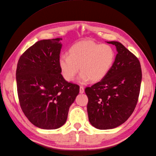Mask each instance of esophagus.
Segmentation results:
<instances>
[{
    "instance_id": "1",
    "label": "esophagus",
    "mask_w": 156,
    "mask_h": 156,
    "mask_svg": "<svg viewBox=\"0 0 156 156\" xmlns=\"http://www.w3.org/2000/svg\"><path fill=\"white\" fill-rule=\"evenodd\" d=\"M84 87L83 86H80V88H79V92L81 94H83L84 93Z\"/></svg>"
}]
</instances>
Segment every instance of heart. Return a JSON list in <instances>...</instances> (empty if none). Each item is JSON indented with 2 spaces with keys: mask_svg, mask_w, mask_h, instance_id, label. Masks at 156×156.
<instances>
[{
  "mask_svg": "<svg viewBox=\"0 0 156 156\" xmlns=\"http://www.w3.org/2000/svg\"><path fill=\"white\" fill-rule=\"evenodd\" d=\"M115 58V51L109 45L87 40L71 47L68 56L61 55L58 64L63 77L68 81L75 79L79 68L82 81L98 82L110 72Z\"/></svg>",
  "mask_w": 156,
  "mask_h": 156,
  "instance_id": "heart-1",
  "label": "heart"
}]
</instances>
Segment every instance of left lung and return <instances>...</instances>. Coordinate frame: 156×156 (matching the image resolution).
I'll list each match as a JSON object with an SVG mask.
<instances>
[{"instance_id": "left-lung-1", "label": "left lung", "mask_w": 156, "mask_h": 156, "mask_svg": "<svg viewBox=\"0 0 156 156\" xmlns=\"http://www.w3.org/2000/svg\"><path fill=\"white\" fill-rule=\"evenodd\" d=\"M107 43L116 48L115 62L104 79L84 90L89 122L99 129L115 128L129 119L137 103L142 80L138 58L120 42Z\"/></svg>"}]
</instances>
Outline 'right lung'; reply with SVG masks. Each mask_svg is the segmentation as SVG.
<instances>
[{
    "instance_id": "1",
    "label": "right lung",
    "mask_w": 156,
    "mask_h": 156,
    "mask_svg": "<svg viewBox=\"0 0 156 156\" xmlns=\"http://www.w3.org/2000/svg\"><path fill=\"white\" fill-rule=\"evenodd\" d=\"M61 40L37 41L21 55L17 66L20 107L28 120L41 129H55L63 126L79 92L78 84L65 81L61 75Z\"/></svg>"
}]
</instances>
